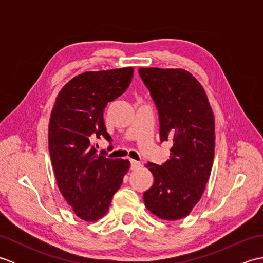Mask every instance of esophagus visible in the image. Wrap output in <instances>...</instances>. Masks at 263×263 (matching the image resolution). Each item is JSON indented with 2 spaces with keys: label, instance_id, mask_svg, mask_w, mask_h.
Here are the masks:
<instances>
[{
  "label": "esophagus",
  "instance_id": "obj_1",
  "mask_svg": "<svg viewBox=\"0 0 263 263\" xmlns=\"http://www.w3.org/2000/svg\"><path fill=\"white\" fill-rule=\"evenodd\" d=\"M130 163H131V170L133 171V170H138V168H140V166H141V163L140 161H137V160H133V159H131L130 160Z\"/></svg>",
  "mask_w": 263,
  "mask_h": 263
}]
</instances>
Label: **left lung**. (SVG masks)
<instances>
[{
  "label": "left lung",
  "instance_id": "left-lung-1",
  "mask_svg": "<svg viewBox=\"0 0 263 263\" xmlns=\"http://www.w3.org/2000/svg\"><path fill=\"white\" fill-rule=\"evenodd\" d=\"M159 115L160 141H171L163 165L148 163L154 184L143 193L147 209L163 220L186 217L199 202L215 156V119L203 87L183 69H139Z\"/></svg>",
  "mask_w": 263,
  "mask_h": 263
}]
</instances>
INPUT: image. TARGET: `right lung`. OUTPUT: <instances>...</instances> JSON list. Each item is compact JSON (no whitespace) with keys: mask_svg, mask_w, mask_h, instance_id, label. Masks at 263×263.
Listing matches in <instances>:
<instances>
[{"mask_svg":"<svg viewBox=\"0 0 263 263\" xmlns=\"http://www.w3.org/2000/svg\"><path fill=\"white\" fill-rule=\"evenodd\" d=\"M133 68L89 71L61 89L48 125V149L60 192L85 221L106 215L130 161L97 155L95 140H111L104 109L130 86Z\"/></svg>","mask_w":263,"mask_h":263,"instance_id":"obj_1","label":"right lung"}]
</instances>
